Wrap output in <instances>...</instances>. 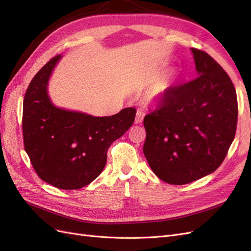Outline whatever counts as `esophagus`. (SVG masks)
<instances>
[{"label":"esophagus","instance_id":"esophagus-1","mask_svg":"<svg viewBox=\"0 0 251 251\" xmlns=\"http://www.w3.org/2000/svg\"><path fill=\"white\" fill-rule=\"evenodd\" d=\"M143 118H144V113L140 110L137 111V113H136V118H135V124L136 125H139L141 124L143 121Z\"/></svg>","mask_w":251,"mask_h":251}]
</instances>
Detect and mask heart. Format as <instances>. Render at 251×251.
<instances>
[{
  "label": "heart",
  "mask_w": 251,
  "mask_h": 251,
  "mask_svg": "<svg viewBox=\"0 0 251 251\" xmlns=\"http://www.w3.org/2000/svg\"><path fill=\"white\" fill-rule=\"evenodd\" d=\"M157 94V96H161V94H162V92H161V91H159V92H157L156 93Z\"/></svg>",
  "instance_id": "1"
}]
</instances>
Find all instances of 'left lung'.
<instances>
[{
    "mask_svg": "<svg viewBox=\"0 0 251 251\" xmlns=\"http://www.w3.org/2000/svg\"><path fill=\"white\" fill-rule=\"evenodd\" d=\"M191 50L198 76L166 89L143 120V154L156 176L174 185L215 172L237 130V93L228 74L206 52Z\"/></svg>",
    "mask_w": 251,
    "mask_h": 251,
    "instance_id": "obj_1",
    "label": "left lung"
}]
</instances>
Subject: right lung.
<instances>
[{
    "label": "right lung",
    "mask_w": 251,
    "mask_h": 251,
    "mask_svg": "<svg viewBox=\"0 0 251 251\" xmlns=\"http://www.w3.org/2000/svg\"><path fill=\"white\" fill-rule=\"evenodd\" d=\"M60 57L51 58L29 83L23 102V137L37 176L60 189H78L100 176L108 149L133 125L136 109L95 117L55 107L47 86Z\"/></svg>",
    "instance_id": "1"
}]
</instances>
